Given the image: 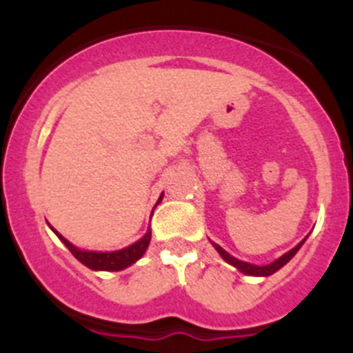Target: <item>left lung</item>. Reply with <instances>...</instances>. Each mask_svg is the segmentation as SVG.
Listing matches in <instances>:
<instances>
[{
  "label": "left lung",
  "instance_id": "obj_1",
  "mask_svg": "<svg viewBox=\"0 0 353 353\" xmlns=\"http://www.w3.org/2000/svg\"><path fill=\"white\" fill-rule=\"evenodd\" d=\"M302 242H304V240H302ZM302 242L299 245H295V248H293L292 251H288V252H286V254H283L281 258H277V260L274 261V263L263 265V267H258V265H251V263H248V261L236 260V258H233L232 254H228V252L224 251V249L221 248V245L214 244V242H212V244H214V248L217 249V252H219L221 256H223L224 260H226L230 265L236 267V269H239L240 272L248 274V276H270V274H274V272H276V270L281 269L283 265H286L290 260H292L293 256H295V252H297L299 249H301Z\"/></svg>",
  "mask_w": 353,
  "mask_h": 353
}]
</instances>
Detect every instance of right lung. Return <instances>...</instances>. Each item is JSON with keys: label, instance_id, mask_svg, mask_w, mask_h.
Returning <instances> with one entry per match:
<instances>
[{"label": "right lung", "instance_id": "obj_1", "mask_svg": "<svg viewBox=\"0 0 353 353\" xmlns=\"http://www.w3.org/2000/svg\"><path fill=\"white\" fill-rule=\"evenodd\" d=\"M56 235L60 236V240L67 245L68 251L77 258L83 265H86L88 269L93 270H121L132 265L134 261H138L139 258L145 254L146 248L150 244V236H152V232H146V235L143 236L141 240H138L136 244L129 245V248L121 249V251L114 252H95V251H81V249L74 248V245L68 242L67 239L60 235L58 232H54Z\"/></svg>", "mask_w": 353, "mask_h": 353}]
</instances>
